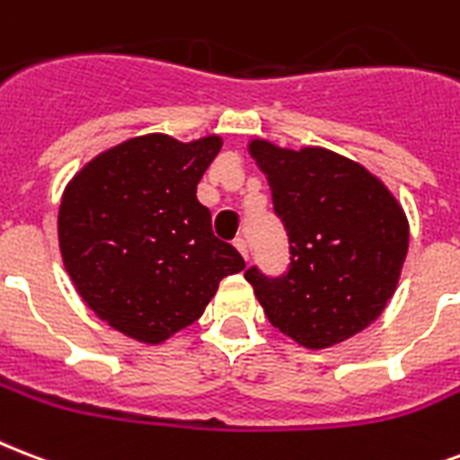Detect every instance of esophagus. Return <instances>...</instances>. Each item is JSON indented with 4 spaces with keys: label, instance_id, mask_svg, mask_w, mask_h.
I'll list each match as a JSON object with an SVG mask.
<instances>
[{
    "label": "esophagus",
    "instance_id": "1",
    "mask_svg": "<svg viewBox=\"0 0 460 460\" xmlns=\"http://www.w3.org/2000/svg\"><path fill=\"white\" fill-rule=\"evenodd\" d=\"M234 245H236L238 253L243 255L245 261H248V243H245V238H236V241H234Z\"/></svg>",
    "mask_w": 460,
    "mask_h": 460
}]
</instances>
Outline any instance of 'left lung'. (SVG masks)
Listing matches in <instances>:
<instances>
[{
    "label": "left lung",
    "mask_w": 460,
    "mask_h": 460,
    "mask_svg": "<svg viewBox=\"0 0 460 460\" xmlns=\"http://www.w3.org/2000/svg\"><path fill=\"white\" fill-rule=\"evenodd\" d=\"M251 154L289 241L282 275L245 270L268 321L311 349L364 331L394 296L408 253L401 205L367 168L328 149L258 139Z\"/></svg>",
    "instance_id": "1"
}]
</instances>
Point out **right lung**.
Segmentation results:
<instances>
[{"mask_svg": "<svg viewBox=\"0 0 460 460\" xmlns=\"http://www.w3.org/2000/svg\"><path fill=\"white\" fill-rule=\"evenodd\" d=\"M219 149V137L190 145L135 137L66 185L62 261L79 296L115 331L142 342L171 338L198 321L224 277L245 268L195 195Z\"/></svg>", "mask_w": 460, "mask_h": 460, "instance_id": "add662e5", "label": "right lung"}]
</instances>
